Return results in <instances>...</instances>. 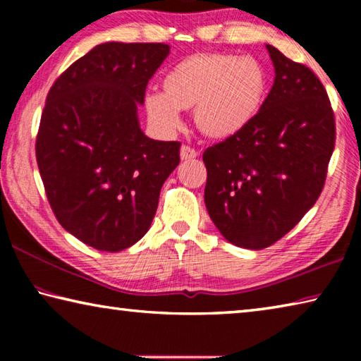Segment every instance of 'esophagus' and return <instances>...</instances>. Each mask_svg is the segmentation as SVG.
I'll use <instances>...</instances> for the list:
<instances>
[{
    "instance_id": "1",
    "label": "esophagus",
    "mask_w": 361,
    "mask_h": 361,
    "mask_svg": "<svg viewBox=\"0 0 361 361\" xmlns=\"http://www.w3.org/2000/svg\"><path fill=\"white\" fill-rule=\"evenodd\" d=\"M180 156H181L183 161H191V159L197 157V151H195V149L192 148V146H189V145H183V146H181V152H180Z\"/></svg>"
}]
</instances>
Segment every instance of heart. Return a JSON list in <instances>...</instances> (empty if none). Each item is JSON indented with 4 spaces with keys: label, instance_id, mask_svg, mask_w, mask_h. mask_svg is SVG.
<instances>
[{
    "label": "heart",
    "instance_id": "1",
    "mask_svg": "<svg viewBox=\"0 0 361 361\" xmlns=\"http://www.w3.org/2000/svg\"><path fill=\"white\" fill-rule=\"evenodd\" d=\"M266 92V70L256 59L197 52L164 76L162 94L146 97V113L157 129L170 132L180 126V109H192L204 135L228 138L253 121Z\"/></svg>",
    "mask_w": 361,
    "mask_h": 361
}]
</instances>
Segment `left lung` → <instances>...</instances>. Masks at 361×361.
Masks as SVG:
<instances>
[{
    "mask_svg": "<svg viewBox=\"0 0 361 361\" xmlns=\"http://www.w3.org/2000/svg\"><path fill=\"white\" fill-rule=\"evenodd\" d=\"M276 81L240 132L204 151L205 205L226 240L262 250L312 209L336 143L326 89L315 73L266 44Z\"/></svg>",
    "mask_w": 361,
    "mask_h": 361,
    "instance_id": "1",
    "label": "left lung"
}]
</instances>
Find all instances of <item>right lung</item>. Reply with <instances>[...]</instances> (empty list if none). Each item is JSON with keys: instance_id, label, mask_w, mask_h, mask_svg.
<instances>
[{"instance_id": "right-lung-1", "label": "right lung", "mask_w": 361, "mask_h": 361, "mask_svg": "<svg viewBox=\"0 0 361 361\" xmlns=\"http://www.w3.org/2000/svg\"><path fill=\"white\" fill-rule=\"evenodd\" d=\"M164 42H105L71 63L49 90L36 162L57 221L85 245L121 252L156 215L180 142L140 129L137 106L169 56Z\"/></svg>"}]
</instances>
